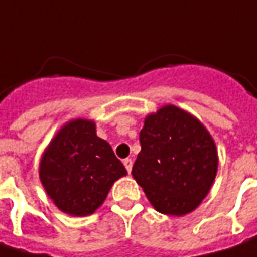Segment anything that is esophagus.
<instances>
[{
	"mask_svg": "<svg viewBox=\"0 0 257 257\" xmlns=\"http://www.w3.org/2000/svg\"><path fill=\"white\" fill-rule=\"evenodd\" d=\"M132 164H134V162H132V160H131V158L123 160V165H125V168H126V171H128V173H131V171H132Z\"/></svg>",
	"mask_w": 257,
	"mask_h": 257,
	"instance_id": "obj_1",
	"label": "esophagus"
}]
</instances>
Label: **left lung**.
I'll use <instances>...</instances> for the list:
<instances>
[{"mask_svg": "<svg viewBox=\"0 0 257 257\" xmlns=\"http://www.w3.org/2000/svg\"><path fill=\"white\" fill-rule=\"evenodd\" d=\"M141 152L132 177L152 207L167 216H184L201 204L214 183L217 148L207 128L174 105L147 115Z\"/></svg>", "mask_w": 257, "mask_h": 257, "instance_id": "8db88e82", "label": "left lung"}]
</instances>
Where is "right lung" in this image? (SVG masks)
<instances>
[{
	"label": "right lung",
	"instance_id": "obj_1",
	"mask_svg": "<svg viewBox=\"0 0 257 257\" xmlns=\"http://www.w3.org/2000/svg\"><path fill=\"white\" fill-rule=\"evenodd\" d=\"M112 147L96 135V123L73 119L59 129L40 160V181L60 211L83 217L93 214L109 190L126 175Z\"/></svg>",
	"mask_w": 257,
	"mask_h": 257
}]
</instances>
